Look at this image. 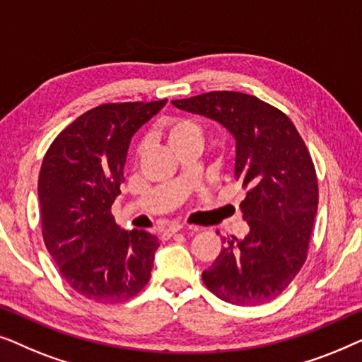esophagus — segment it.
I'll return each mask as SVG.
<instances>
[{
  "mask_svg": "<svg viewBox=\"0 0 362 362\" xmlns=\"http://www.w3.org/2000/svg\"><path fill=\"white\" fill-rule=\"evenodd\" d=\"M181 229H182V224H180V222H173V224H170L165 229V234L173 235V234H176V232H180Z\"/></svg>",
  "mask_w": 362,
  "mask_h": 362,
  "instance_id": "1",
  "label": "esophagus"
}]
</instances>
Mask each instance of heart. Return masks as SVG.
Returning <instances> with one entry per match:
<instances>
[{
	"label": "heart",
	"instance_id": "heart-1",
	"mask_svg": "<svg viewBox=\"0 0 362 362\" xmlns=\"http://www.w3.org/2000/svg\"><path fill=\"white\" fill-rule=\"evenodd\" d=\"M161 133L173 150H180L182 146L194 145V143L202 145V138H204V130H202L201 123L189 117L168 118L161 123ZM143 151H145V145L140 143L136 148V156H141Z\"/></svg>",
	"mask_w": 362,
	"mask_h": 362
}]
</instances>
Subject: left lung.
Instances as JSON below:
<instances>
[{
  "instance_id": "obj_1",
  "label": "left lung",
  "mask_w": 362,
  "mask_h": 362,
  "mask_svg": "<svg viewBox=\"0 0 362 362\" xmlns=\"http://www.w3.org/2000/svg\"><path fill=\"white\" fill-rule=\"evenodd\" d=\"M171 103L232 133L234 175L247 189L240 209L249 234L224 239L202 280L232 305L274 300L305 264L318 209V180L303 138L284 112L249 93L209 92Z\"/></svg>"
}]
</instances>
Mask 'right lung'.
Segmentation results:
<instances>
[{
	"label": "right lung",
	"instance_id": "right-lung-1",
	"mask_svg": "<svg viewBox=\"0 0 362 362\" xmlns=\"http://www.w3.org/2000/svg\"><path fill=\"white\" fill-rule=\"evenodd\" d=\"M165 100L103 103L49 146L39 173L42 237L64 280L98 303H118L150 280L158 237L122 230L112 216L132 136Z\"/></svg>",
	"mask_w": 362,
	"mask_h": 362
}]
</instances>
